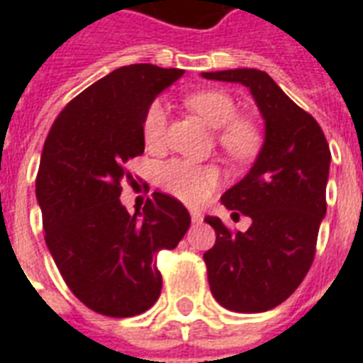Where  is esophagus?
Instances as JSON below:
<instances>
[{"instance_id": "34e87169", "label": "esophagus", "mask_w": 363, "mask_h": 363, "mask_svg": "<svg viewBox=\"0 0 363 363\" xmlns=\"http://www.w3.org/2000/svg\"><path fill=\"white\" fill-rule=\"evenodd\" d=\"M190 216H192V222L194 224H201V222H203V215H201V213H199V211H190Z\"/></svg>"}]
</instances>
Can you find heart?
I'll return each instance as SVG.
<instances>
[{
	"mask_svg": "<svg viewBox=\"0 0 363 363\" xmlns=\"http://www.w3.org/2000/svg\"><path fill=\"white\" fill-rule=\"evenodd\" d=\"M186 105L213 128H218L216 139L222 150L233 160H248L262 147V131L247 116H239L235 99L220 90H201L186 98ZM143 139L147 147L164 145L167 131V109L156 99L148 105L143 118ZM160 184L186 203H199L209 198L218 184V171L213 165H196L186 160H171L158 171Z\"/></svg>",
	"mask_w": 363,
	"mask_h": 363,
	"instance_id": "b5f03b06",
	"label": "heart"
}]
</instances>
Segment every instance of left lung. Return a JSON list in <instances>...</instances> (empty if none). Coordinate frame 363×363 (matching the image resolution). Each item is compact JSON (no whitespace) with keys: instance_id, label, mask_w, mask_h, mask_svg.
<instances>
[{"instance_id":"left-lung-1","label":"left lung","mask_w":363,"mask_h":363,"mask_svg":"<svg viewBox=\"0 0 363 363\" xmlns=\"http://www.w3.org/2000/svg\"><path fill=\"white\" fill-rule=\"evenodd\" d=\"M211 81L247 86L265 121L264 147L247 175L220 201L252 224L230 232L218 216H205L216 241L203 254L211 292L235 313H264L294 294L315 259L326 215L330 147L313 116L294 104L265 71L201 73Z\"/></svg>"}]
</instances>
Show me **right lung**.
Returning a JSON list of instances; mask_svg holds the SVG:
<instances>
[{
    "mask_svg": "<svg viewBox=\"0 0 363 363\" xmlns=\"http://www.w3.org/2000/svg\"><path fill=\"white\" fill-rule=\"evenodd\" d=\"M152 64L118 67L73 98L43 147L35 194L45 241L69 290L99 315L125 318L162 292L156 254L190 228L179 199L154 192L143 211L121 203L125 162L145 150L143 118L182 75Z\"/></svg>",
    "mask_w": 363,
    "mask_h": 363,
    "instance_id": "add662e5",
    "label": "right lung"
}]
</instances>
